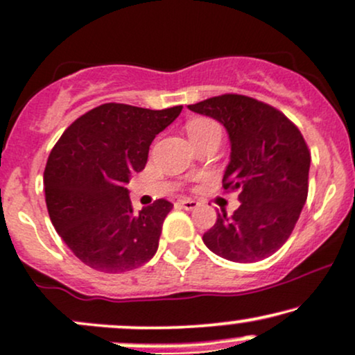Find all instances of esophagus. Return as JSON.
<instances>
[{
  "label": "esophagus",
  "instance_id": "esophagus-1",
  "mask_svg": "<svg viewBox=\"0 0 355 355\" xmlns=\"http://www.w3.org/2000/svg\"><path fill=\"white\" fill-rule=\"evenodd\" d=\"M178 205L183 208V210H195L196 207H198V202H195V200H190V198H180L178 200Z\"/></svg>",
  "mask_w": 355,
  "mask_h": 355
}]
</instances>
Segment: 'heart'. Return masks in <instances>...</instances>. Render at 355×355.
Instances as JSON below:
<instances>
[{
	"label": "heart",
	"mask_w": 355,
	"mask_h": 355,
	"mask_svg": "<svg viewBox=\"0 0 355 355\" xmlns=\"http://www.w3.org/2000/svg\"><path fill=\"white\" fill-rule=\"evenodd\" d=\"M215 129H220V127L213 121H210V119H195V121H191L187 125V134H189L191 142H193V140L200 139V137H203L205 134Z\"/></svg>",
	"instance_id": "heart-1"
}]
</instances>
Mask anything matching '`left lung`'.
Returning a JSON list of instances; mask_svg holds the SVG:
<instances>
[{"label": "left lung", "mask_w": 355, "mask_h": 355, "mask_svg": "<svg viewBox=\"0 0 355 355\" xmlns=\"http://www.w3.org/2000/svg\"><path fill=\"white\" fill-rule=\"evenodd\" d=\"M189 109L228 132L223 189L240 193L238 210L218 213L203 243L230 261H261L291 236L306 203L311 153L304 137L283 112L253 97L225 94Z\"/></svg>", "instance_id": "1"}]
</instances>
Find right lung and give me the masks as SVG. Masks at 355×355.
Wrapping results in <instances>:
<instances>
[{
  "label": "right lung",
  "instance_id": "add662e5",
  "mask_svg": "<svg viewBox=\"0 0 355 355\" xmlns=\"http://www.w3.org/2000/svg\"><path fill=\"white\" fill-rule=\"evenodd\" d=\"M182 109L102 104L72 122L54 145L44 170L46 205L55 232L84 264L123 272L157 253L173 205L160 198L135 213L125 185Z\"/></svg>",
  "mask_w": 355,
  "mask_h": 355
}]
</instances>
